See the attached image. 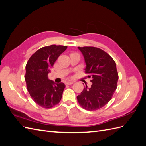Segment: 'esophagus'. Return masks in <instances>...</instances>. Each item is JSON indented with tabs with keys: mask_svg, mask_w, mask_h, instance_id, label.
Returning a JSON list of instances; mask_svg holds the SVG:
<instances>
[{
	"mask_svg": "<svg viewBox=\"0 0 146 146\" xmlns=\"http://www.w3.org/2000/svg\"><path fill=\"white\" fill-rule=\"evenodd\" d=\"M74 83V82H67L66 83V85H72V84Z\"/></svg>",
	"mask_w": 146,
	"mask_h": 146,
	"instance_id": "obj_1",
	"label": "esophagus"
}]
</instances>
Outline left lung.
Returning <instances> with one entry per match:
<instances>
[{
    "label": "left lung",
    "instance_id": "8db88e82",
    "mask_svg": "<svg viewBox=\"0 0 146 146\" xmlns=\"http://www.w3.org/2000/svg\"><path fill=\"white\" fill-rule=\"evenodd\" d=\"M86 63L85 69L91 77V86H84L77 97L82 107L86 110L100 109L111 99L117 88L118 73L115 61L107 53L94 47H78Z\"/></svg>",
    "mask_w": 146,
    "mask_h": 146
}]
</instances>
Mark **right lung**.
<instances>
[{"instance_id": "add662e5", "label": "right lung", "mask_w": 146, "mask_h": 146, "mask_svg": "<svg viewBox=\"0 0 146 146\" xmlns=\"http://www.w3.org/2000/svg\"><path fill=\"white\" fill-rule=\"evenodd\" d=\"M67 47L56 45L42 47L31 56L26 64L25 80L27 90L35 102L43 108L53 107L62 98L65 85L49 80L48 74Z\"/></svg>"}]
</instances>
